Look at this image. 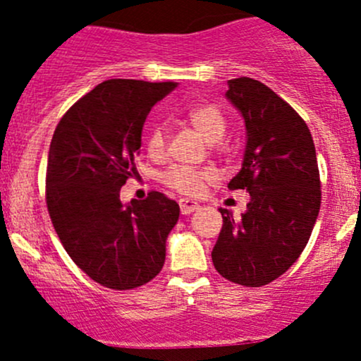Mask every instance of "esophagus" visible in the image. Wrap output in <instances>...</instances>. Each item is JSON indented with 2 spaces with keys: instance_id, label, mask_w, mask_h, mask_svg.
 <instances>
[{
  "instance_id": "1",
  "label": "esophagus",
  "mask_w": 361,
  "mask_h": 361,
  "mask_svg": "<svg viewBox=\"0 0 361 361\" xmlns=\"http://www.w3.org/2000/svg\"><path fill=\"white\" fill-rule=\"evenodd\" d=\"M180 209H181V214H190V213H194V211L199 209V204L194 201H188V199H181Z\"/></svg>"
}]
</instances>
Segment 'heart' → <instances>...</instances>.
<instances>
[{"label": "heart", "mask_w": 361, "mask_h": 361, "mask_svg": "<svg viewBox=\"0 0 361 361\" xmlns=\"http://www.w3.org/2000/svg\"><path fill=\"white\" fill-rule=\"evenodd\" d=\"M187 122L197 130L207 143H218L227 130V118L216 104H195L188 108ZM147 150L154 159L164 157L167 150V133L162 123H155L147 136ZM213 178V173L207 169H192L187 166H174L166 171L162 181L173 190L185 195H197L202 190L204 183Z\"/></svg>", "instance_id": "b5f03b06"}]
</instances>
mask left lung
<instances>
[{"instance_id": "1", "label": "left lung", "mask_w": 361, "mask_h": 361, "mask_svg": "<svg viewBox=\"0 0 361 361\" xmlns=\"http://www.w3.org/2000/svg\"><path fill=\"white\" fill-rule=\"evenodd\" d=\"M225 97L246 126L243 167L228 188L250 192V202L239 221L220 209L211 258L228 281L264 286L292 267L311 238L322 204L318 160L302 116L267 85L228 80Z\"/></svg>"}]
</instances>
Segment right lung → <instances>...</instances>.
I'll return each mask as SVG.
<instances>
[{
	"instance_id": "add662e5",
	"label": "right lung",
	"mask_w": 361,
	"mask_h": 361,
	"mask_svg": "<svg viewBox=\"0 0 361 361\" xmlns=\"http://www.w3.org/2000/svg\"><path fill=\"white\" fill-rule=\"evenodd\" d=\"M174 82L113 78L76 101L57 123L47 164V207L71 260L111 290L152 281L166 260V241L180 206L160 192L120 201L137 174L141 133L152 106Z\"/></svg>"
}]
</instances>
